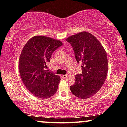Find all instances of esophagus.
<instances>
[{
    "label": "esophagus",
    "instance_id": "34e87169",
    "mask_svg": "<svg viewBox=\"0 0 127 127\" xmlns=\"http://www.w3.org/2000/svg\"><path fill=\"white\" fill-rule=\"evenodd\" d=\"M62 77L64 78V79H65V78L68 77V75H67V74H64V75H62Z\"/></svg>",
    "mask_w": 127,
    "mask_h": 127
}]
</instances>
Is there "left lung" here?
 <instances>
[{
	"instance_id": "1",
	"label": "left lung",
	"mask_w": 127,
	"mask_h": 127,
	"mask_svg": "<svg viewBox=\"0 0 127 127\" xmlns=\"http://www.w3.org/2000/svg\"><path fill=\"white\" fill-rule=\"evenodd\" d=\"M71 44L77 63L81 62L82 73L75 75V84L70 86L72 93L87 99L100 89L108 72L106 51L98 39L90 33L82 32L66 39Z\"/></svg>"
}]
</instances>
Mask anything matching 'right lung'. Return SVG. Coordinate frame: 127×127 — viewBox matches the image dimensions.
I'll use <instances>...</instances> for the list:
<instances>
[{
    "mask_svg": "<svg viewBox=\"0 0 127 127\" xmlns=\"http://www.w3.org/2000/svg\"><path fill=\"white\" fill-rule=\"evenodd\" d=\"M62 44L58 40L36 36L22 49L18 63L20 76L27 89L37 98H50L58 90L60 77L46 69L52 54Z\"/></svg>",
    "mask_w": 127,
    "mask_h": 127,
    "instance_id": "add662e5",
    "label": "right lung"
}]
</instances>
